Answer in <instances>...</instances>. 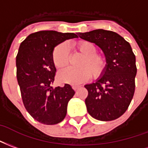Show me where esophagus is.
Returning a JSON list of instances; mask_svg holds the SVG:
<instances>
[{
  "label": "esophagus",
  "mask_w": 148,
  "mask_h": 148,
  "mask_svg": "<svg viewBox=\"0 0 148 148\" xmlns=\"http://www.w3.org/2000/svg\"><path fill=\"white\" fill-rule=\"evenodd\" d=\"M79 87V86H77V85H73V88L74 90H78V88Z\"/></svg>",
  "instance_id": "1"
}]
</instances>
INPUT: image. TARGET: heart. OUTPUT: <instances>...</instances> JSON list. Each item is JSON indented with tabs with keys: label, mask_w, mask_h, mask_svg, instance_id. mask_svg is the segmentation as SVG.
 Here are the masks:
<instances>
[{
	"label": "heart",
	"mask_w": 148,
	"mask_h": 148,
	"mask_svg": "<svg viewBox=\"0 0 148 148\" xmlns=\"http://www.w3.org/2000/svg\"><path fill=\"white\" fill-rule=\"evenodd\" d=\"M75 49L84 57L80 59L79 68L69 67L58 73V79L61 83L79 84L86 81L92 74L94 78H98L105 73L107 68V59L104 55L96 53L97 49L93 43L87 41H79L75 45ZM52 59L58 69L65 67L70 60V52L66 43H61L52 53Z\"/></svg>",
	"instance_id": "obj_1"
}]
</instances>
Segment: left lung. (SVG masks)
Segmentation results:
<instances>
[{"label":"left lung","instance_id":"8db88e82","mask_svg":"<svg viewBox=\"0 0 148 148\" xmlns=\"http://www.w3.org/2000/svg\"><path fill=\"white\" fill-rule=\"evenodd\" d=\"M77 34L95 43L107 59L104 75L95 83L84 86L88 91L85 99L87 111L99 121L117 119L125 113L134 95L137 69L131 46L114 31L98 29Z\"/></svg>","mask_w":148,"mask_h":148}]
</instances>
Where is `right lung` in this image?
Masks as SVG:
<instances>
[{"mask_svg": "<svg viewBox=\"0 0 148 148\" xmlns=\"http://www.w3.org/2000/svg\"><path fill=\"white\" fill-rule=\"evenodd\" d=\"M74 33L40 31L32 33L19 46L16 56V77L23 105L34 120L56 125L66 116L68 102L75 95L69 84L52 87L56 68L52 59L54 47Z\"/></svg>", "mask_w": 148, "mask_h": 148, "instance_id": "1", "label": "right lung"}]
</instances>
